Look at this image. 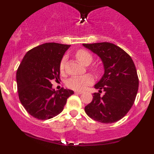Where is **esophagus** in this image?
I'll return each instance as SVG.
<instances>
[{"mask_svg":"<svg viewBox=\"0 0 154 154\" xmlns=\"http://www.w3.org/2000/svg\"><path fill=\"white\" fill-rule=\"evenodd\" d=\"M82 93H83V91H75V94H81Z\"/></svg>","mask_w":154,"mask_h":154,"instance_id":"obj_1","label":"esophagus"}]
</instances>
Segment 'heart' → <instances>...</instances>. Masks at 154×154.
<instances>
[{"label":"heart","mask_w":154,"mask_h":154,"mask_svg":"<svg viewBox=\"0 0 154 154\" xmlns=\"http://www.w3.org/2000/svg\"><path fill=\"white\" fill-rule=\"evenodd\" d=\"M76 57L78 60V61L80 63L83 65H87L91 63L92 61V56L88 51L86 50L80 49L76 52ZM66 62V57H64L62 58L60 64V70L61 72H63L65 69V65ZM93 71L95 74L99 73L98 68H94ZM93 83V77L89 74H86L84 76H80V77H73L68 80L66 85L68 88H71L74 90H77V91H83L87 86L91 85Z\"/></svg>","instance_id":"heart-1"}]
</instances>
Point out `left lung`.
<instances>
[{
	"label": "left lung",
	"mask_w": 154,
	"mask_h": 154,
	"mask_svg": "<svg viewBox=\"0 0 154 154\" xmlns=\"http://www.w3.org/2000/svg\"><path fill=\"white\" fill-rule=\"evenodd\" d=\"M83 46L99 56L104 66V74L94 86L99 91L93 94L92 101L85 106V112L100 123L118 122L127 115L136 100L139 77L134 63L127 53L112 43Z\"/></svg>",
	"instance_id": "left-lung-1"
}]
</instances>
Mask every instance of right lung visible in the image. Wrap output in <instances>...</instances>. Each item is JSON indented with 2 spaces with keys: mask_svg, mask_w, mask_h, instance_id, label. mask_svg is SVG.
Here are the masks:
<instances>
[{
  "mask_svg": "<svg viewBox=\"0 0 154 154\" xmlns=\"http://www.w3.org/2000/svg\"><path fill=\"white\" fill-rule=\"evenodd\" d=\"M69 45L42 44L29 50L17 70L19 100L26 111L35 119L47 120L60 114L72 90L55 91L53 80H60V64Z\"/></svg>",
  "mask_w": 154,
  "mask_h": 154,
  "instance_id": "1",
  "label": "right lung"
}]
</instances>
